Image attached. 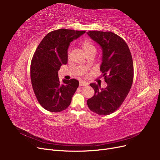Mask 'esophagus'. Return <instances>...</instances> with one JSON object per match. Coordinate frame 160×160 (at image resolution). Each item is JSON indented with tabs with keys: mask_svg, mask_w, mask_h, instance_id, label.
Instances as JSON below:
<instances>
[{
	"mask_svg": "<svg viewBox=\"0 0 160 160\" xmlns=\"http://www.w3.org/2000/svg\"><path fill=\"white\" fill-rule=\"evenodd\" d=\"M79 85L80 86H87V85H88V83L85 81H80Z\"/></svg>",
	"mask_w": 160,
	"mask_h": 160,
	"instance_id": "1",
	"label": "esophagus"
}]
</instances>
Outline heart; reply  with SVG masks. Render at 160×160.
I'll use <instances>...</instances> for the list:
<instances>
[{
	"label": "heart",
	"instance_id": "1",
	"mask_svg": "<svg viewBox=\"0 0 160 160\" xmlns=\"http://www.w3.org/2000/svg\"><path fill=\"white\" fill-rule=\"evenodd\" d=\"M81 45L82 49H83L85 54L89 52H91V51L95 52V51H96V48H95V45L91 41H89L88 39H86V40H84L82 41Z\"/></svg>",
	"mask_w": 160,
	"mask_h": 160
}]
</instances>
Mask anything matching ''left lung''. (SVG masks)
<instances>
[{
	"instance_id": "left-lung-1",
	"label": "left lung",
	"mask_w": 160,
	"mask_h": 160,
	"mask_svg": "<svg viewBox=\"0 0 160 160\" xmlns=\"http://www.w3.org/2000/svg\"><path fill=\"white\" fill-rule=\"evenodd\" d=\"M88 35L102 48L100 71L108 86L91 83L94 95L87 101L89 109L100 115H108L118 110L126 98L133 80L132 56L123 38L110 31H90Z\"/></svg>"
}]
</instances>
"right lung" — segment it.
<instances>
[{
  "label": "right lung",
  "instance_id": "obj_1",
  "mask_svg": "<svg viewBox=\"0 0 160 160\" xmlns=\"http://www.w3.org/2000/svg\"><path fill=\"white\" fill-rule=\"evenodd\" d=\"M85 32L60 28L49 32L42 38L32 56L31 79L38 102L51 112H60L69 107L79 87L75 79L62 80L58 71L67 63V49L70 42Z\"/></svg>",
  "mask_w": 160,
  "mask_h": 160
}]
</instances>
